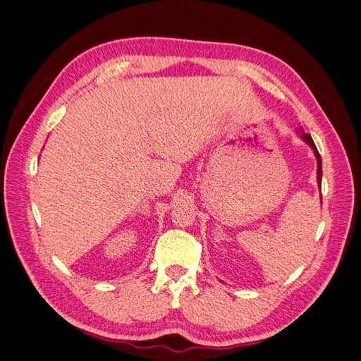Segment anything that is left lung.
<instances>
[{
    "mask_svg": "<svg viewBox=\"0 0 361 361\" xmlns=\"http://www.w3.org/2000/svg\"><path fill=\"white\" fill-rule=\"evenodd\" d=\"M298 130H300V134H301V137H302V140L305 141V143H307V145L313 149L314 157H316V159H318V185L321 187V182H322V159H321V155H319L318 149H316V146H314V143H313V140H312L310 134H305L302 128H300ZM321 200H322V199H321Z\"/></svg>",
    "mask_w": 361,
    "mask_h": 361,
    "instance_id": "obj_1",
    "label": "left lung"
}]
</instances>
